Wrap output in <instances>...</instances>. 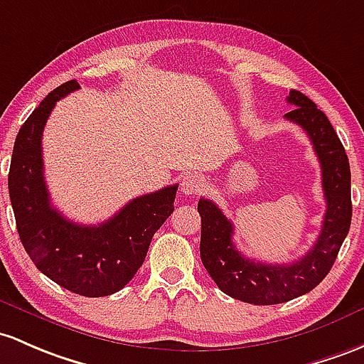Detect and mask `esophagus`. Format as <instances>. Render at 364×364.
I'll return each instance as SVG.
<instances>
[{"label":"esophagus","mask_w":364,"mask_h":364,"mask_svg":"<svg viewBox=\"0 0 364 364\" xmlns=\"http://www.w3.org/2000/svg\"><path fill=\"white\" fill-rule=\"evenodd\" d=\"M203 187H205V178L198 173H187L183 175L181 191L186 196H194V194L201 193Z\"/></svg>","instance_id":"1"}]
</instances>
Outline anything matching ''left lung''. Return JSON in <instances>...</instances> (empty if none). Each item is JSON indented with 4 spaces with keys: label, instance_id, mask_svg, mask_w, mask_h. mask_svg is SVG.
<instances>
[{
    "label": "left lung",
    "instance_id": "1",
    "mask_svg": "<svg viewBox=\"0 0 364 364\" xmlns=\"http://www.w3.org/2000/svg\"><path fill=\"white\" fill-rule=\"evenodd\" d=\"M287 100L295 107L284 118L304 128L321 165L326 212L314 246L291 264H265L246 259L232 241V222L210 199L201 198L198 203L203 265L225 295L255 306L288 302L318 287L337 259L353 217L350 166L337 132L326 114L299 90H290Z\"/></svg>",
    "mask_w": 364,
    "mask_h": 364
}]
</instances>
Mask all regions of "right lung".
Wrapping results in <instances>:
<instances>
[{"label": "right lung", "instance_id": "right-lung-1", "mask_svg": "<svg viewBox=\"0 0 364 364\" xmlns=\"http://www.w3.org/2000/svg\"><path fill=\"white\" fill-rule=\"evenodd\" d=\"M77 88L76 80L60 85L22 124L9 191L18 236L34 265L65 290L105 296L119 291L144 264L152 236L173 213L178 186L132 199L99 225L76 224L53 208L43 175V128L57 100Z\"/></svg>", "mask_w": 364, "mask_h": 364}]
</instances>
